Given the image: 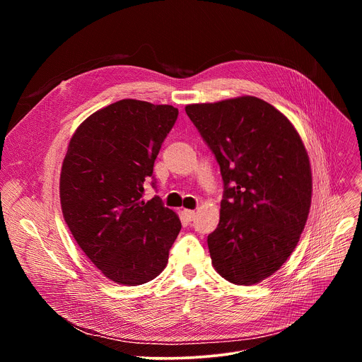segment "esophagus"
Listing matches in <instances>:
<instances>
[{
    "label": "esophagus",
    "instance_id": "34e87169",
    "mask_svg": "<svg viewBox=\"0 0 362 362\" xmlns=\"http://www.w3.org/2000/svg\"><path fill=\"white\" fill-rule=\"evenodd\" d=\"M182 214H183L185 219H186V221H189V222H190V221H193V219H194V216H196L194 211H189V209H185Z\"/></svg>",
    "mask_w": 362,
    "mask_h": 362
}]
</instances>
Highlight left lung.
I'll return each mask as SVG.
<instances>
[{"label":"left lung","instance_id":"1","mask_svg":"<svg viewBox=\"0 0 362 362\" xmlns=\"http://www.w3.org/2000/svg\"><path fill=\"white\" fill-rule=\"evenodd\" d=\"M185 110L225 185L219 225L208 236L212 265L235 285L259 284L286 262L305 228L313 197L306 148L292 123L253 95Z\"/></svg>","mask_w":362,"mask_h":362}]
</instances>
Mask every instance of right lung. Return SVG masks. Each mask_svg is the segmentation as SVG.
Wrapping results in <instances>:
<instances>
[{"label": "right lung", "mask_w": 362, "mask_h": 362, "mask_svg": "<svg viewBox=\"0 0 362 362\" xmlns=\"http://www.w3.org/2000/svg\"><path fill=\"white\" fill-rule=\"evenodd\" d=\"M177 115L169 105L124 98L87 117L69 143L60 175L64 221L93 265L116 284L156 278L180 232L179 216L159 196L141 199Z\"/></svg>", "instance_id": "right-lung-1"}]
</instances>
